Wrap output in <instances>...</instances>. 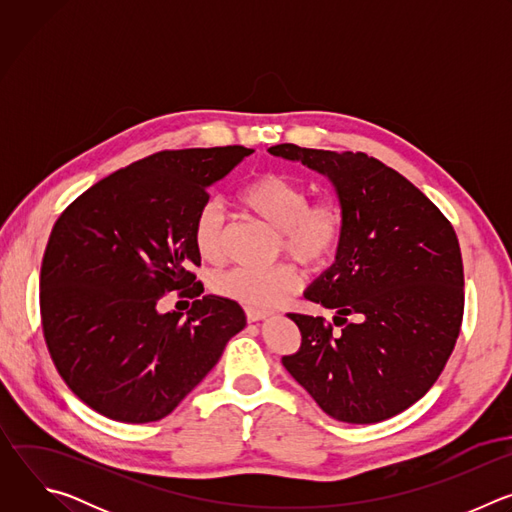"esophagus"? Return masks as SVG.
Instances as JSON below:
<instances>
[{
    "label": "esophagus",
    "mask_w": 512,
    "mask_h": 512,
    "mask_svg": "<svg viewBox=\"0 0 512 512\" xmlns=\"http://www.w3.org/2000/svg\"><path fill=\"white\" fill-rule=\"evenodd\" d=\"M245 314H247V320H249V322H261V320H265V318H269V316H271L269 312H261V310H251V308H249V310H247Z\"/></svg>",
    "instance_id": "esophagus-1"
}]
</instances>
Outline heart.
Returning a JSON list of instances; mask_svg holds the SVG:
<instances>
[{
    "mask_svg": "<svg viewBox=\"0 0 512 512\" xmlns=\"http://www.w3.org/2000/svg\"><path fill=\"white\" fill-rule=\"evenodd\" d=\"M239 202L277 231L279 249L308 269L324 267L338 251L344 235V214L338 202L324 198L310 202L304 184L283 174H261L239 192ZM225 212L216 200H206L194 214L192 241L198 255L208 263L223 259ZM300 283L298 271L289 263L267 269L233 267L218 273L212 287L218 296L251 310L279 306Z\"/></svg>",
    "mask_w": 512,
    "mask_h": 512,
    "instance_id": "1",
    "label": "heart"
}]
</instances>
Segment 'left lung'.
I'll list each match as a JSON object with an SVG mask.
<instances>
[{
    "label": "left lung",
    "instance_id": "obj_1",
    "mask_svg": "<svg viewBox=\"0 0 512 512\" xmlns=\"http://www.w3.org/2000/svg\"><path fill=\"white\" fill-rule=\"evenodd\" d=\"M267 152L326 176L344 214L334 263L304 291L336 310L340 332L320 316L287 314L302 346L281 358L283 367L338 421L389 419L429 391L458 340L464 267L456 231L419 188L367 154L294 143Z\"/></svg>",
    "mask_w": 512,
    "mask_h": 512
}]
</instances>
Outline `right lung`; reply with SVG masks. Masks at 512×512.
<instances>
[{"label": "right lung", "mask_w": 512, "mask_h": 512, "mask_svg": "<svg viewBox=\"0 0 512 512\" xmlns=\"http://www.w3.org/2000/svg\"><path fill=\"white\" fill-rule=\"evenodd\" d=\"M255 150L160 152L83 192L50 233L40 271L44 338L68 389L123 423L170 415L245 324L243 308L202 296L182 319L164 293L200 297L192 221L208 188Z\"/></svg>", "instance_id": "obj_1"}]
</instances>
